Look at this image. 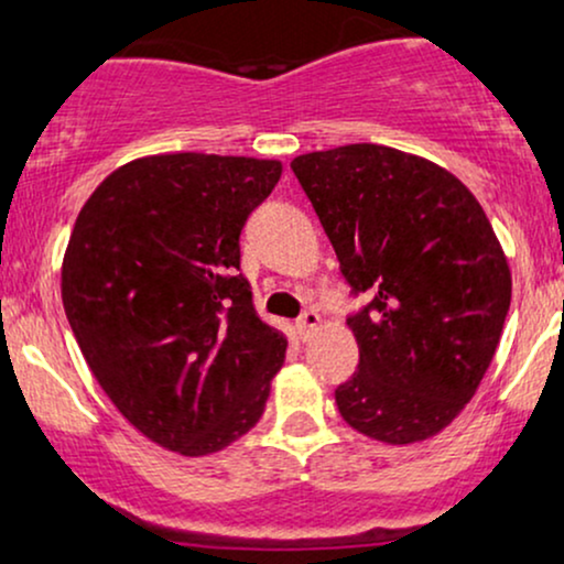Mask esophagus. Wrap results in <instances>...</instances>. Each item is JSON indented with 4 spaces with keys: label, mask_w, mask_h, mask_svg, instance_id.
Instances as JSON below:
<instances>
[{
    "label": "esophagus",
    "mask_w": 564,
    "mask_h": 564,
    "mask_svg": "<svg viewBox=\"0 0 564 564\" xmlns=\"http://www.w3.org/2000/svg\"><path fill=\"white\" fill-rule=\"evenodd\" d=\"M318 326H321V315L315 313V311L302 313L300 321H296V329H300V337H302V339L311 337V334H313L315 329H318Z\"/></svg>",
    "instance_id": "esophagus-1"
}]
</instances>
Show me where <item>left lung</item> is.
Returning a JSON list of instances; mask_svg holds the SVG:
<instances>
[{
  "label": "left lung",
  "instance_id": "8db88e82",
  "mask_svg": "<svg viewBox=\"0 0 564 564\" xmlns=\"http://www.w3.org/2000/svg\"><path fill=\"white\" fill-rule=\"evenodd\" d=\"M352 292L358 372L334 391L350 429L406 447L466 410L511 305L503 246L471 189L442 165L382 144L292 160Z\"/></svg>",
  "mask_w": 564,
  "mask_h": 564
}]
</instances>
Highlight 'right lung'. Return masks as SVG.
<instances>
[{
	"instance_id": "right-lung-1",
	"label": "right lung",
	"mask_w": 564,
	"mask_h": 564,
	"mask_svg": "<svg viewBox=\"0 0 564 564\" xmlns=\"http://www.w3.org/2000/svg\"><path fill=\"white\" fill-rule=\"evenodd\" d=\"M281 173V160L147 154L74 221L61 296L79 350L122 417L176 455L249 433L286 358L238 272L240 230Z\"/></svg>"
}]
</instances>
